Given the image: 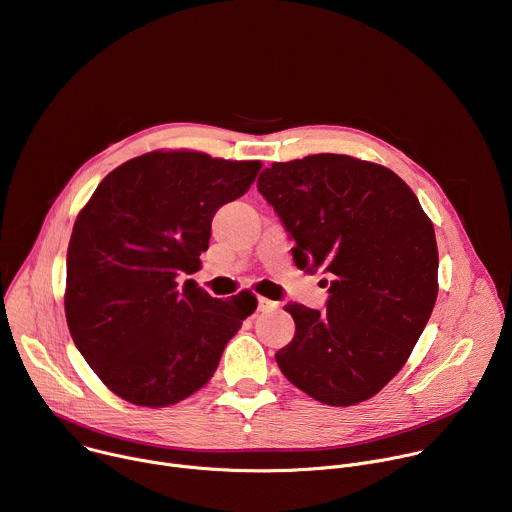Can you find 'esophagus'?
<instances>
[{
	"label": "esophagus",
	"instance_id": "1",
	"mask_svg": "<svg viewBox=\"0 0 512 512\" xmlns=\"http://www.w3.org/2000/svg\"><path fill=\"white\" fill-rule=\"evenodd\" d=\"M259 312H273V310H277V302H273V300H269V298H263V296H259Z\"/></svg>",
	"mask_w": 512,
	"mask_h": 512
}]
</instances>
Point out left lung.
Here are the masks:
<instances>
[{
    "mask_svg": "<svg viewBox=\"0 0 512 512\" xmlns=\"http://www.w3.org/2000/svg\"><path fill=\"white\" fill-rule=\"evenodd\" d=\"M300 269L330 273L326 310L287 304L296 336L275 360L332 407L377 395L407 362L437 298L433 225L389 168L340 154L275 162L257 180Z\"/></svg>",
    "mask_w": 512,
    "mask_h": 512,
    "instance_id": "8db88e82",
    "label": "left lung"
}]
</instances>
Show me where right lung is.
<instances>
[{
  "label": "right lung",
  "mask_w": 512,
  "mask_h": 512,
  "mask_svg": "<svg viewBox=\"0 0 512 512\" xmlns=\"http://www.w3.org/2000/svg\"><path fill=\"white\" fill-rule=\"evenodd\" d=\"M259 170L257 160L150 152L107 174L79 212L66 253V324L121 399L168 407L190 397L255 312L249 289L216 300L178 277L200 269L214 212L243 196Z\"/></svg>",
  "instance_id": "obj_1"
}]
</instances>
